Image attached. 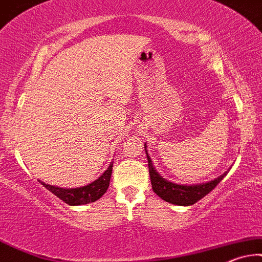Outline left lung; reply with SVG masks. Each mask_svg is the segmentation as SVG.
I'll list each match as a JSON object with an SVG mask.
<instances>
[{
  "label": "left lung",
  "instance_id": "8db88e82",
  "mask_svg": "<svg viewBox=\"0 0 262 262\" xmlns=\"http://www.w3.org/2000/svg\"><path fill=\"white\" fill-rule=\"evenodd\" d=\"M147 155V152H146ZM148 162V171H150V179L152 190L156 194H158L162 200L169 203L178 205H192L196 202L202 200L204 196H207L211 190L216 187V185L223 180L226 173L221 175L217 179H215L209 183L201 184V185H192V186H185V185L173 184L170 181L165 180L161 177L157 171L155 170L152 165L151 158L147 155Z\"/></svg>",
  "mask_w": 262,
  "mask_h": 262
}]
</instances>
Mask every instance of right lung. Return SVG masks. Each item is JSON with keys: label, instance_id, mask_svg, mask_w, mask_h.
<instances>
[{"label": "right lung", "instance_id": "right-lung-1", "mask_svg": "<svg viewBox=\"0 0 262 262\" xmlns=\"http://www.w3.org/2000/svg\"><path fill=\"white\" fill-rule=\"evenodd\" d=\"M112 165L105 170V173L100 175V178H98L97 180L93 181L92 184L87 185L83 187H77V188H61L57 186H52V185L45 184L42 181H39L43 186L47 190H49L52 193H54L58 198H60L62 202H65L66 204L70 205H81V204H87L92 203V202L98 201L105 192L107 191L108 185H110V179L112 174Z\"/></svg>", "mask_w": 262, "mask_h": 262}]
</instances>
